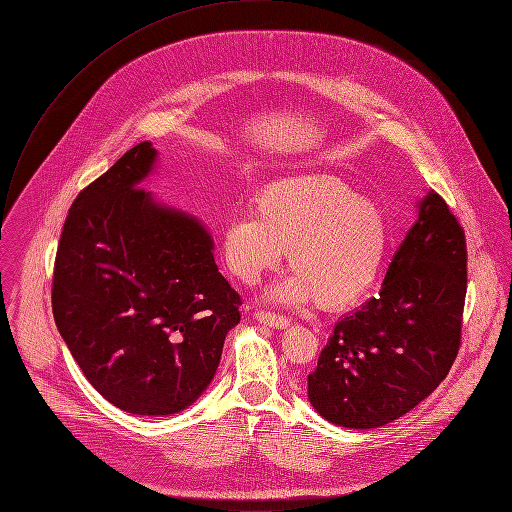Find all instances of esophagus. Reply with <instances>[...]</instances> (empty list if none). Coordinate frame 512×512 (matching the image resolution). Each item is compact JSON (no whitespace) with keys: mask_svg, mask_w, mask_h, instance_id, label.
Masks as SVG:
<instances>
[{"mask_svg":"<svg viewBox=\"0 0 512 512\" xmlns=\"http://www.w3.org/2000/svg\"><path fill=\"white\" fill-rule=\"evenodd\" d=\"M255 317H257V321H261V323H265V325H271V327H275V329H283V327H287V325L291 323L289 317L279 315V313H273V311H263V309L255 311Z\"/></svg>","mask_w":512,"mask_h":512,"instance_id":"obj_1","label":"esophagus"}]
</instances>
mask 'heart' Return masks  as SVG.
<instances>
[{
	"label": "heart",
	"instance_id": "1",
	"mask_svg": "<svg viewBox=\"0 0 512 512\" xmlns=\"http://www.w3.org/2000/svg\"><path fill=\"white\" fill-rule=\"evenodd\" d=\"M287 247L293 271L273 295L344 309L378 279L388 251V221L376 203L358 197L342 179L291 175L265 185L255 197V213L235 215L221 237L227 267L247 283L275 269Z\"/></svg>",
	"mask_w": 512,
	"mask_h": 512
}]
</instances>
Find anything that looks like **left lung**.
Here are the masks:
<instances>
[{
  "mask_svg": "<svg viewBox=\"0 0 512 512\" xmlns=\"http://www.w3.org/2000/svg\"><path fill=\"white\" fill-rule=\"evenodd\" d=\"M466 259L464 229L432 189L380 293L335 323L307 376L309 402L325 420L378 428L438 388L460 348Z\"/></svg>",
  "mask_w": 512,
  "mask_h": 512,
  "instance_id": "1",
  "label": "left lung"
}]
</instances>
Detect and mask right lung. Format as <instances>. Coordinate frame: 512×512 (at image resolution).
<instances>
[{
  "label": "right lung",
  "instance_id": "obj_1",
  "mask_svg": "<svg viewBox=\"0 0 512 512\" xmlns=\"http://www.w3.org/2000/svg\"><path fill=\"white\" fill-rule=\"evenodd\" d=\"M154 158L140 142L80 191L52 279L56 325L86 380L138 416L181 412L203 394L243 305L207 229L138 187Z\"/></svg>",
  "mask_w": 512,
  "mask_h": 512
}]
</instances>
